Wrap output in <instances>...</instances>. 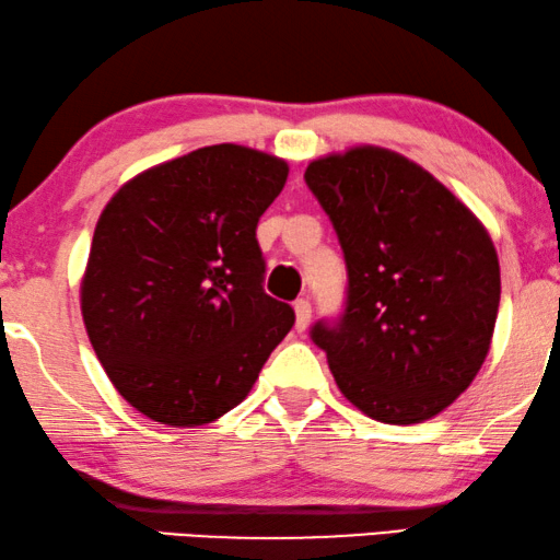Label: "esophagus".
Wrapping results in <instances>:
<instances>
[{
  "label": "esophagus",
  "instance_id": "esophagus-1",
  "mask_svg": "<svg viewBox=\"0 0 560 560\" xmlns=\"http://www.w3.org/2000/svg\"><path fill=\"white\" fill-rule=\"evenodd\" d=\"M294 314H296V332H304L312 322V304L306 302V299H296Z\"/></svg>",
  "mask_w": 560,
  "mask_h": 560
}]
</instances>
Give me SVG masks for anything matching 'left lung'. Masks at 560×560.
<instances>
[{"label": "left lung", "instance_id": "obj_1", "mask_svg": "<svg viewBox=\"0 0 560 560\" xmlns=\"http://www.w3.org/2000/svg\"><path fill=\"white\" fill-rule=\"evenodd\" d=\"M304 179L348 264L342 319L312 329L337 388L375 421L434 419L490 352L500 306L490 233L431 172L390 149L319 156Z\"/></svg>", "mask_w": 560, "mask_h": 560}]
</instances>
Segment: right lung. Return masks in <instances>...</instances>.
<instances>
[{
	"label": "right lung",
	"mask_w": 560,
	"mask_h": 560,
	"mask_svg": "<svg viewBox=\"0 0 560 560\" xmlns=\"http://www.w3.org/2000/svg\"><path fill=\"white\" fill-rule=\"evenodd\" d=\"M289 164L212 144L131 177L101 212L81 314L126 404L167 427H202L248 396L294 310L264 291L258 218Z\"/></svg>",
	"instance_id": "add662e5"
}]
</instances>
